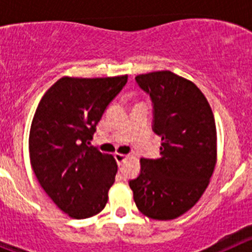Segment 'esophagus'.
I'll use <instances>...</instances> for the list:
<instances>
[{"label":"esophagus","instance_id":"34e87169","mask_svg":"<svg viewBox=\"0 0 252 252\" xmlns=\"http://www.w3.org/2000/svg\"><path fill=\"white\" fill-rule=\"evenodd\" d=\"M127 158H128V155H125V154H115V159L119 165H121L122 162L126 161V159H127Z\"/></svg>","mask_w":252,"mask_h":252}]
</instances>
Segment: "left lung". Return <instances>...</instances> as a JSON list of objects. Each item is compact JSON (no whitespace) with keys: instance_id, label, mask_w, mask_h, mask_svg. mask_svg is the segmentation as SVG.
Masks as SVG:
<instances>
[{"instance_id":"8db88e82","label":"left lung","mask_w":252,"mask_h":252,"mask_svg":"<svg viewBox=\"0 0 252 252\" xmlns=\"http://www.w3.org/2000/svg\"><path fill=\"white\" fill-rule=\"evenodd\" d=\"M153 103V131L161 137L160 158H142L128 182L141 213L168 221L192 208L215 170L217 133L213 112L194 83L169 70L137 75Z\"/></svg>"}]
</instances>
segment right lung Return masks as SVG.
Wrapping results in <instances>:
<instances>
[{"label":"right lung","mask_w":252,"mask_h":252,"mask_svg":"<svg viewBox=\"0 0 252 252\" xmlns=\"http://www.w3.org/2000/svg\"><path fill=\"white\" fill-rule=\"evenodd\" d=\"M126 83L127 75L60 78L37 106L29 137L31 166L46 194L72 218L92 217L106 206L117 164L88 145Z\"/></svg>","instance_id":"obj_1"}]
</instances>
